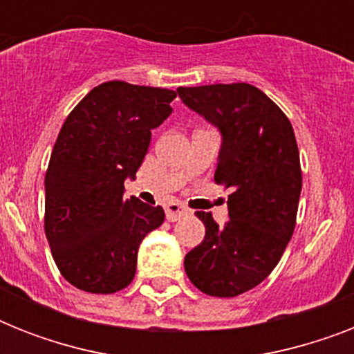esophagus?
Listing matches in <instances>:
<instances>
[{
	"label": "esophagus",
	"mask_w": 354,
	"mask_h": 354,
	"mask_svg": "<svg viewBox=\"0 0 354 354\" xmlns=\"http://www.w3.org/2000/svg\"><path fill=\"white\" fill-rule=\"evenodd\" d=\"M165 215H167V221H180L182 216L189 215V209L185 207L183 204H180V202H169V204L165 205Z\"/></svg>",
	"instance_id": "obj_1"
}]
</instances>
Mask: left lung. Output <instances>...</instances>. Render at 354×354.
<instances>
[{"instance_id":"1","label":"left lung","mask_w":354,"mask_h":354,"mask_svg":"<svg viewBox=\"0 0 354 354\" xmlns=\"http://www.w3.org/2000/svg\"><path fill=\"white\" fill-rule=\"evenodd\" d=\"M176 91L221 130L215 182L232 189L224 226L196 211L205 236L185 255V274L207 296L235 297L268 277L296 227L301 165L294 128L270 97L246 82Z\"/></svg>"}]
</instances>
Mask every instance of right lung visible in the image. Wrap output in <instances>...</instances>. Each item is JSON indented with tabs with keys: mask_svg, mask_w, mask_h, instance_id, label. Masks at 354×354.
Masks as SVG:
<instances>
[{
	"mask_svg": "<svg viewBox=\"0 0 354 354\" xmlns=\"http://www.w3.org/2000/svg\"><path fill=\"white\" fill-rule=\"evenodd\" d=\"M174 99L165 88L110 80L60 128L46 172L44 230L60 274L80 290L113 294L130 285L139 244L163 224V207L122 194Z\"/></svg>",
	"mask_w": 354,
	"mask_h": 354,
	"instance_id": "obj_1",
	"label": "right lung"
}]
</instances>
